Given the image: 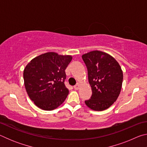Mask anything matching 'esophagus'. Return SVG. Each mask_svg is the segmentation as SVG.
<instances>
[{
	"label": "esophagus",
	"instance_id": "34e87169",
	"mask_svg": "<svg viewBox=\"0 0 147 147\" xmlns=\"http://www.w3.org/2000/svg\"><path fill=\"white\" fill-rule=\"evenodd\" d=\"M79 88H80V84H78V83H77L76 85L74 86V89H75V90H78Z\"/></svg>",
	"mask_w": 147,
	"mask_h": 147
}]
</instances>
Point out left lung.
Segmentation results:
<instances>
[{"label":"left lung","mask_w":147,"mask_h":147,"mask_svg":"<svg viewBox=\"0 0 147 147\" xmlns=\"http://www.w3.org/2000/svg\"><path fill=\"white\" fill-rule=\"evenodd\" d=\"M91 87V98L85 103L94 111L108 109L120 94L123 74L118 62L109 54L94 51L82 55Z\"/></svg>","instance_id":"8db88e82"}]
</instances>
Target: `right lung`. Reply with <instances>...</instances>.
<instances>
[{
	"label": "right lung",
	"instance_id": "add662e5",
	"mask_svg": "<svg viewBox=\"0 0 147 147\" xmlns=\"http://www.w3.org/2000/svg\"><path fill=\"white\" fill-rule=\"evenodd\" d=\"M71 56L47 53L37 56L24 69V86L30 98L43 110H53L63 102L69 94L65 85V70Z\"/></svg>",
	"mask_w": 147,
	"mask_h": 147
}]
</instances>
